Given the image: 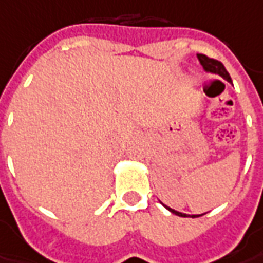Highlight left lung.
Here are the masks:
<instances>
[{
  "label": "left lung",
  "instance_id": "obj_1",
  "mask_svg": "<svg viewBox=\"0 0 263 263\" xmlns=\"http://www.w3.org/2000/svg\"><path fill=\"white\" fill-rule=\"evenodd\" d=\"M198 60H199V62H201V65L203 67L205 72H208V73H213V75H217V77L223 78L224 81L231 83L230 75H229V72L226 71L224 65H223L220 61L213 60V58L206 57V55H203V54H198ZM163 206H164L166 209H168L171 213H174V215L177 216H181V217H199V216L205 215V213H202V215H186V213H181V212L174 211V209H171V208H168V206L166 205H163Z\"/></svg>",
  "mask_w": 263,
  "mask_h": 263
}]
</instances>
